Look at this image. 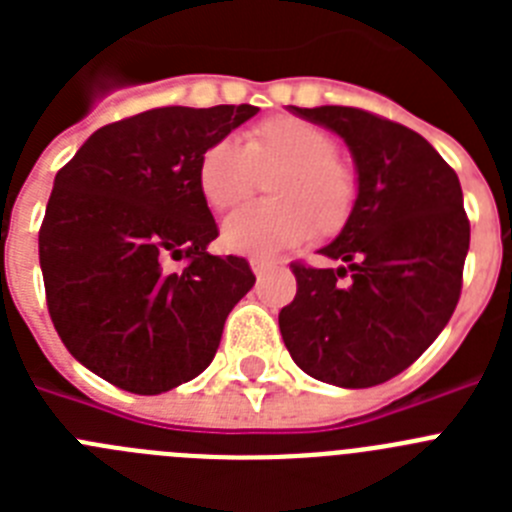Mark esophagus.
<instances>
[{"instance_id": "obj_1", "label": "esophagus", "mask_w": 512, "mask_h": 512, "mask_svg": "<svg viewBox=\"0 0 512 512\" xmlns=\"http://www.w3.org/2000/svg\"><path fill=\"white\" fill-rule=\"evenodd\" d=\"M274 261H269V259H251V269H253V274H256V277H261V274H266V271H271L274 269Z\"/></svg>"}]
</instances>
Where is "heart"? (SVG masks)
<instances>
[{"mask_svg":"<svg viewBox=\"0 0 512 512\" xmlns=\"http://www.w3.org/2000/svg\"><path fill=\"white\" fill-rule=\"evenodd\" d=\"M266 179L269 202L225 217V248L274 256L315 238L341 233L359 202V174L336 153V138L302 117H266L235 140H215L197 161V189L207 207L223 212L248 200Z\"/></svg>","mask_w":512,"mask_h":512,"instance_id":"b5f03b06","label":"heart"}]
</instances>
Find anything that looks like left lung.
<instances>
[{"mask_svg":"<svg viewBox=\"0 0 512 512\" xmlns=\"http://www.w3.org/2000/svg\"><path fill=\"white\" fill-rule=\"evenodd\" d=\"M289 110L346 140L359 202L320 248L338 269L292 264L297 295L279 312V330L305 374L346 390L374 387L405 372L454 315L469 251L459 176L400 122L336 104Z\"/></svg>","mask_w":512,"mask_h":512,"instance_id":"1","label":"left lung"}]
</instances>
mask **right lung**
Returning a JSON list of instances; mask_svg holds the SVG:
<instances>
[{
	"mask_svg": "<svg viewBox=\"0 0 512 512\" xmlns=\"http://www.w3.org/2000/svg\"><path fill=\"white\" fill-rule=\"evenodd\" d=\"M256 112H140L56 174L38 235L48 312L71 356L120 390L161 395L205 372L256 282L246 259L207 251L217 225L197 189L202 151Z\"/></svg>",
	"mask_w": 512,
	"mask_h": 512,
	"instance_id": "obj_1",
	"label": "right lung"
}]
</instances>
